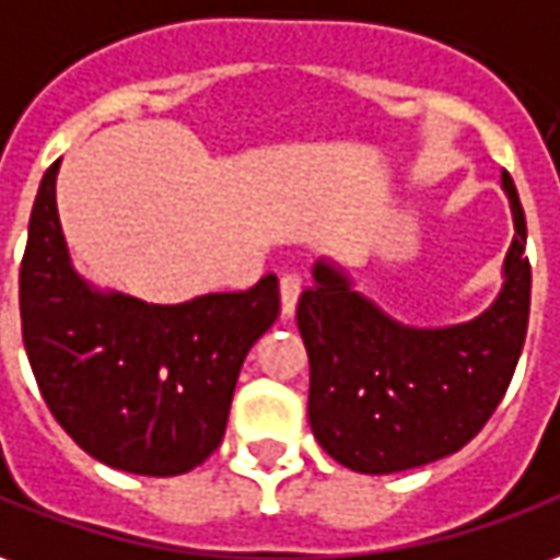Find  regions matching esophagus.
I'll return each instance as SVG.
<instances>
[{
	"label": "esophagus",
	"mask_w": 560,
	"mask_h": 560,
	"mask_svg": "<svg viewBox=\"0 0 560 560\" xmlns=\"http://www.w3.org/2000/svg\"><path fill=\"white\" fill-rule=\"evenodd\" d=\"M299 295H302V277L299 273H283L280 277V311H283L287 319L295 314Z\"/></svg>",
	"instance_id": "obj_1"
}]
</instances>
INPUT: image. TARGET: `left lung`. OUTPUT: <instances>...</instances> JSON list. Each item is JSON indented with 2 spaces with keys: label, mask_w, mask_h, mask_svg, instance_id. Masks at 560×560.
Listing matches in <instances>:
<instances>
[{
  "label": "left lung",
  "mask_w": 560,
  "mask_h": 560,
  "mask_svg": "<svg viewBox=\"0 0 560 560\" xmlns=\"http://www.w3.org/2000/svg\"><path fill=\"white\" fill-rule=\"evenodd\" d=\"M500 185L515 237L503 287L479 317L408 326L362 295L335 258L314 261L295 319L311 360L307 420L331 460L365 476L433 464L464 448L500 405L530 314L522 200L506 170Z\"/></svg>",
  "instance_id": "left-lung-1"
}]
</instances>
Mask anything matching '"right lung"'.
I'll use <instances>...</instances> for the list:
<instances>
[{"label": "right lung", "instance_id": "obj_1", "mask_svg": "<svg viewBox=\"0 0 560 560\" xmlns=\"http://www.w3.org/2000/svg\"><path fill=\"white\" fill-rule=\"evenodd\" d=\"M54 161L42 176L21 261L23 347L42 399L94 460L183 476L222 442L241 365L273 319L280 283L152 304L84 280L57 215Z\"/></svg>", "mask_w": 560, "mask_h": 560}]
</instances>
